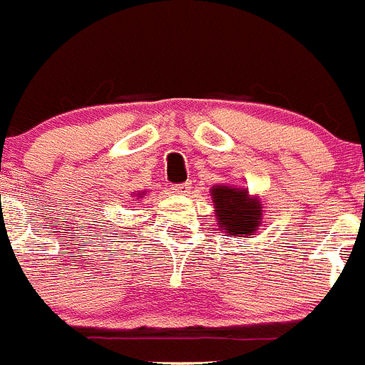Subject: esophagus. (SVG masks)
<instances>
[{
    "label": "esophagus",
    "mask_w": 365,
    "mask_h": 365,
    "mask_svg": "<svg viewBox=\"0 0 365 365\" xmlns=\"http://www.w3.org/2000/svg\"><path fill=\"white\" fill-rule=\"evenodd\" d=\"M174 195H187L189 192V183H178L173 187Z\"/></svg>",
    "instance_id": "34e87169"
}]
</instances>
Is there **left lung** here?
<instances>
[{"label":"left lung","instance_id":"1","mask_svg":"<svg viewBox=\"0 0 365 365\" xmlns=\"http://www.w3.org/2000/svg\"><path fill=\"white\" fill-rule=\"evenodd\" d=\"M218 230L227 235L248 239L261 226L262 204L259 196H250L248 189L235 185H215L211 189Z\"/></svg>","mask_w":365,"mask_h":365}]
</instances>
